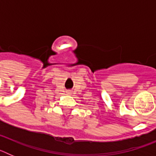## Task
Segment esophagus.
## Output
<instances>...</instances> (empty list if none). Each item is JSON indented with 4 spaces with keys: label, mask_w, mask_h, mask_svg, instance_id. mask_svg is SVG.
<instances>
[{
    "label": "esophagus",
    "mask_w": 156,
    "mask_h": 156,
    "mask_svg": "<svg viewBox=\"0 0 156 156\" xmlns=\"http://www.w3.org/2000/svg\"><path fill=\"white\" fill-rule=\"evenodd\" d=\"M72 94H73V91H72V90H67V91H66V94L67 95H70Z\"/></svg>",
    "instance_id": "esophagus-1"
}]
</instances>
